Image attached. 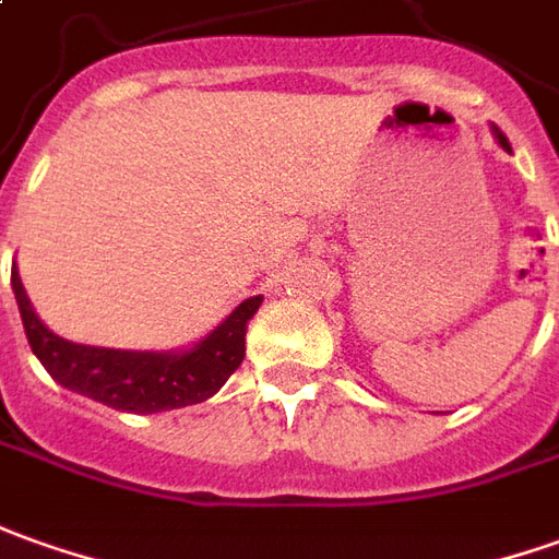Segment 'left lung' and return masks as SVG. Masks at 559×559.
<instances>
[{
  "label": "left lung",
  "instance_id": "8db88e82",
  "mask_svg": "<svg viewBox=\"0 0 559 559\" xmlns=\"http://www.w3.org/2000/svg\"><path fill=\"white\" fill-rule=\"evenodd\" d=\"M492 134H496V140L502 143V150H511V143H508V136H504L502 131H499V128H492Z\"/></svg>",
  "mask_w": 559,
  "mask_h": 559
}]
</instances>
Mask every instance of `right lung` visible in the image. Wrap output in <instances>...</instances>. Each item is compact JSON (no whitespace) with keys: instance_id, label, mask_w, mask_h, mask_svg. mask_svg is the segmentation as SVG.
Listing matches in <instances>:
<instances>
[{"instance_id":"add662e5","label":"right lung","mask_w":559,"mask_h":559,"mask_svg":"<svg viewBox=\"0 0 559 559\" xmlns=\"http://www.w3.org/2000/svg\"><path fill=\"white\" fill-rule=\"evenodd\" d=\"M11 287L21 309L26 340L41 367L63 389L100 401L124 413H162V409L201 404L226 385L245 360V333L263 296H250L229 318L186 352H121L79 345L57 336L39 321L26 296L17 265L11 269Z\"/></svg>"}]
</instances>
